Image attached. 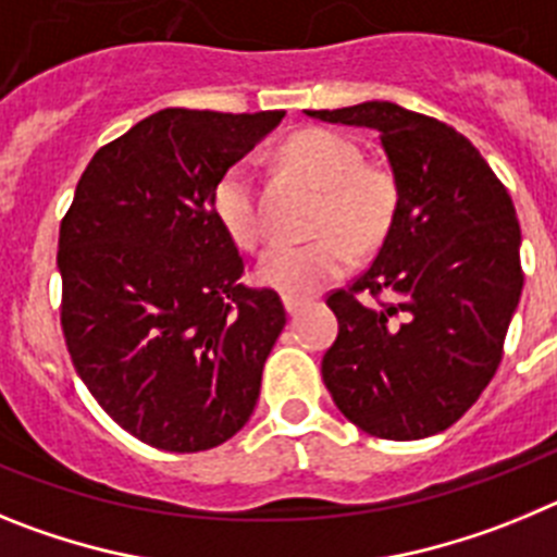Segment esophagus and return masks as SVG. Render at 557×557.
<instances>
[{"mask_svg": "<svg viewBox=\"0 0 557 557\" xmlns=\"http://www.w3.org/2000/svg\"><path fill=\"white\" fill-rule=\"evenodd\" d=\"M284 307H287L289 314H295L307 307V301H304V298H293V295H284Z\"/></svg>", "mask_w": 557, "mask_h": 557, "instance_id": "obj_1", "label": "esophagus"}]
</instances>
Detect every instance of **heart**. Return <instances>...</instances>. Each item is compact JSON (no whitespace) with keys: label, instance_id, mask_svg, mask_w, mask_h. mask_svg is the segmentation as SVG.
I'll list each match as a JSON object with an SVG mask.
<instances>
[{"label":"heart","instance_id":"b5f03b06","mask_svg":"<svg viewBox=\"0 0 557 557\" xmlns=\"http://www.w3.org/2000/svg\"><path fill=\"white\" fill-rule=\"evenodd\" d=\"M289 164L304 170L323 200L314 220L318 239L275 245L259 264L268 287L293 298H307L339 278L354 262V248H376L391 231L398 211V181L387 166L366 164V152L351 136L329 127H304L284 141ZM214 214L239 248L264 243L256 170L236 161L214 186Z\"/></svg>","mask_w":557,"mask_h":557}]
</instances>
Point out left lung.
I'll use <instances>...</instances> for the list:
<instances>
[{
    "instance_id": "8db88e82",
    "label": "left lung",
    "mask_w": 557,
    "mask_h": 557,
    "mask_svg": "<svg viewBox=\"0 0 557 557\" xmlns=\"http://www.w3.org/2000/svg\"><path fill=\"white\" fill-rule=\"evenodd\" d=\"M373 127L398 181V211L366 273L326 304L337 339L321 373L339 412L385 441L455 424L488 387L519 307L513 200L462 133L396 102L307 111Z\"/></svg>"
}]
</instances>
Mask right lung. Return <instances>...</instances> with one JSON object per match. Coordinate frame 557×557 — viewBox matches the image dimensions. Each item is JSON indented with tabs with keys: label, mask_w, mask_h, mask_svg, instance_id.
<instances>
[{
	"label": "right lung",
	"mask_w": 557,
	"mask_h": 557,
	"mask_svg": "<svg viewBox=\"0 0 557 557\" xmlns=\"http://www.w3.org/2000/svg\"><path fill=\"white\" fill-rule=\"evenodd\" d=\"M284 111L164 108L88 161L61 220V329L83 385L125 432L206 451L243 430L287 323L243 284L214 186Z\"/></svg>",
	"instance_id": "obj_1"
}]
</instances>
